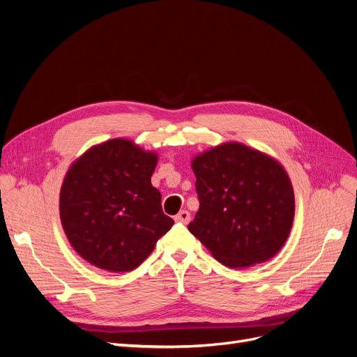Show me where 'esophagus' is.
<instances>
[{
	"label": "esophagus",
	"instance_id": "1",
	"mask_svg": "<svg viewBox=\"0 0 357 357\" xmlns=\"http://www.w3.org/2000/svg\"><path fill=\"white\" fill-rule=\"evenodd\" d=\"M176 222L178 224H189L190 222V213L188 211H180L177 215H176Z\"/></svg>",
	"mask_w": 357,
	"mask_h": 357
}]
</instances>
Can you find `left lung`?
Listing matches in <instances>:
<instances>
[{"instance_id":"left-lung-1","label":"left lung","mask_w":357,"mask_h":357,"mask_svg":"<svg viewBox=\"0 0 357 357\" xmlns=\"http://www.w3.org/2000/svg\"><path fill=\"white\" fill-rule=\"evenodd\" d=\"M199 211L189 231L212 256L234 268L271 259L289 236L295 196L287 173L273 158L238 142L197 155Z\"/></svg>"}]
</instances>
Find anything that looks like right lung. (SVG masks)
<instances>
[{"mask_svg": "<svg viewBox=\"0 0 357 357\" xmlns=\"http://www.w3.org/2000/svg\"><path fill=\"white\" fill-rule=\"evenodd\" d=\"M154 152L128 139L93 146L66 173L59 199L63 231L89 263L109 271L137 268L174 220L152 188Z\"/></svg>", "mask_w": 357, "mask_h": 357, "instance_id": "right-lung-1", "label": "right lung"}]
</instances>
